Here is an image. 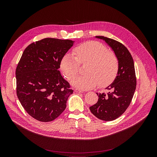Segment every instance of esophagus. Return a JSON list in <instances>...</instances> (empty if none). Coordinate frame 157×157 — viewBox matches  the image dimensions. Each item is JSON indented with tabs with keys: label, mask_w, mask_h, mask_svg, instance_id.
<instances>
[{
	"label": "esophagus",
	"mask_w": 157,
	"mask_h": 157,
	"mask_svg": "<svg viewBox=\"0 0 157 157\" xmlns=\"http://www.w3.org/2000/svg\"><path fill=\"white\" fill-rule=\"evenodd\" d=\"M75 91L76 93H83V91H82V90H81V89H75Z\"/></svg>",
	"instance_id": "esophagus-1"
}]
</instances>
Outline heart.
Wrapping results in <instances>:
<instances>
[{
    "label": "heart",
    "mask_w": 157,
    "mask_h": 157,
    "mask_svg": "<svg viewBox=\"0 0 157 157\" xmlns=\"http://www.w3.org/2000/svg\"><path fill=\"white\" fill-rule=\"evenodd\" d=\"M72 54L66 53L61 60V69L71 84L81 90H89L96 87H105L116 78L119 70V60L116 54L107 50L102 43L89 41L76 47ZM87 63L82 76L77 74L79 63ZM75 77H74V76Z\"/></svg>",
    "instance_id": "obj_1"
}]
</instances>
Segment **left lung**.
I'll use <instances>...</instances> for the list:
<instances>
[{
  "label": "left lung",
  "mask_w": 157,
  "mask_h": 157,
  "mask_svg": "<svg viewBox=\"0 0 157 157\" xmlns=\"http://www.w3.org/2000/svg\"><path fill=\"white\" fill-rule=\"evenodd\" d=\"M96 38L105 41L114 51L119 60V70L113 82L105 88L110 91L97 93L98 101L89 109L97 118L111 121L120 117L131 102L137 84L135 66L131 54L121 43L103 36Z\"/></svg>",
  "instance_id": "obj_1"
}]
</instances>
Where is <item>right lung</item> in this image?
I'll return each mask as SVG.
<instances>
[{"instance_id": "1", "label": "right lung", "mask_w": 157, "mask_h": 157, "mask_svg": "<svg viewBox=\"0 0 157 157\" xmlns=\"http://www.w3.org/2000/svg\"><path fill=\"white\" fill-rule=\"evenodd\" d=\"M74 41L47 38L25 49L16 68L17 95L27 113L40 122L55 120L73 94L58 70Z\"/></svg>"}]
</instances>
